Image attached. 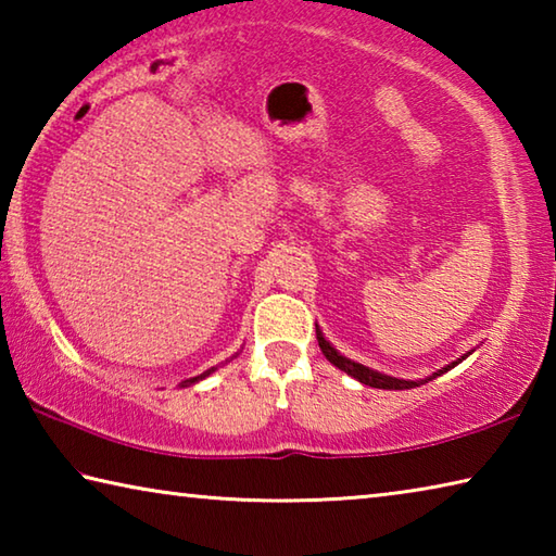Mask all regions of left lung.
I'll return each instance as SVG.
<instances>
[{
    "label": "left lung",
    "mask_w": 556,
    "mask_h": 556,
    "mask_svg": "<svg viewBox=\"0 0 556 556\" xmlns=\"http://www.w3.org/2000/svg\"><path fill=\"white\" fill-rule=\"evenodd\" d=\"M316 338H318V348H321L324 351V355L328 357V363H333L338 370H343V372H348L351 375V378H355L357 382H363V384H368V388H378V390H409V388H419V384H425V382H429V380H434V378H439V375H444L446 370H451L454 368V365H458L460 361H464V357L468 355H460L456 363H451V365H446V368H441L439 372H434V375H429L427 380H397V378H390V375H382V372H375V370H370V368H365V365H361V363H353V361H348V357H343L341 353L336 351V348L326 341V338L321 336V331H318L316 328Z\"/></svg>",
    "instance_id": "8db88e82"
}]
</instances>
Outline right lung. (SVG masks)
Segmentation results:
<instances>
[{"label": "right lung", "instance_id": "add662e5", "mask_svg": "<svg viewBox=\"0 0 556 556\" xmlns=\"http://www.w3.org/2000/svg\"><path fill=\"white\" fill-rule=\"evenodd\" d=\"M205 375H211V370L208 372H203V375H195V378H188V380H184V384H193V382H199V380H203Z\"/></svg>", "mask_w": 556, "mask_h": 556}]
</instances>
